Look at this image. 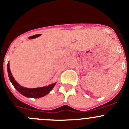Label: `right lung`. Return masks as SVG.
Returning <instances> with one entry per match:
<instances>
[{"mask_svg": "<svg viewBox=\"0 0 129 129\" xmlns=\"http://www.w3.org/2000/svg\"><path fill=\"white\" fill-rule=\"evenodd\" d=\"M7 71H8V75L10 82H12V85H14L15 89L19 93L22 94L23 95L27 97H29V98H30V97H32V98H40V97L46 95L47 94H48L52 90V89L54 88V85L56 84V83H54V84H50V85H48V86L43 87L32 88V89L25 88L19 85L15 81L14 78L13 77L11 72H10V67H9V62L7 63Z\"/></svg>", "mask_w": 129, "mask_h": 129, "instance_id": "right-lung-1", "label": "right lung"}]
</instances>
